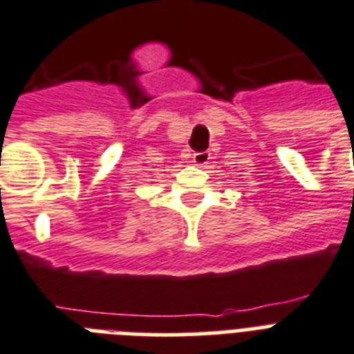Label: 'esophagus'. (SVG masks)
<instances>
[{
  "label": "esophagus",
  "instance_id": "34e87169",
  "mask_svg": "<svg viewBox=\"0 0 354 354\" xmlns=\"http://www.w3.org/2000/svg\"><path fill=\"white\" fill-rule=\"evenodd\" d=\"M209 160H211V152H194L192 154V163L194 165H198V167H203V165H207L209 163Z\"/></svg>",
  "mask_w": 354,
  "mask_h": 354
}]
</instances>
